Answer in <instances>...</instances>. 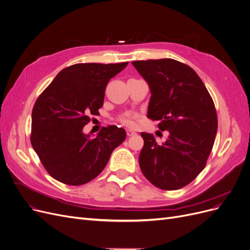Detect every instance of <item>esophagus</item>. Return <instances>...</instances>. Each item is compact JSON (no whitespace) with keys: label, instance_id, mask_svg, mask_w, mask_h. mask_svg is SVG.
Masks as SVG:
<instances>
[{"label":"esophagus","instance_id":"1","mask_svg":"<svg viewBox=\"0 0 250 250\" xmlns=\"http://www.w3.org/2000/svg\"><path fill=\"white\" fill-rule=\"evenodd\" d=\"M136 134H137V133H136L135 131H133V129H129V128L126 129V135H127L128 137L134 136V135H136Z\"/></svg>","mask_w":250,"mask_h":250}]
</instances>
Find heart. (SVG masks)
Wrapping results in <instances>:
<instances>
[{"mask_svg":"<svg viewBox=\"0 0 250 250\" xmlns=\"http://www.w3.org/2000/svg\"><path fill=\"white\" fill-rule=\"evenodd\" d=\"M119 121H121V123L126 126H134L136 125L135 117L131 113L123 114L121 117H119Z\"/></svg>","mask_w":250,"mask_h":250,"instance_id":"heart-1","label":"heart"}]
</instances>
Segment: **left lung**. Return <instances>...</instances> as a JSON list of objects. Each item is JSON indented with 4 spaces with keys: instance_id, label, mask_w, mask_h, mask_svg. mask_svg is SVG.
<instances>
[{
    "instance_id": "1",
    "label": "left lung",
    "mask_w": 250,
    "mask_h": 250,
    "mask_svg": "<svg viewBox=\"0 0 250 250\" xmlns=\"http://www.w3.org/2000/svg\"><path fill=\"white\" fill-rule=\"evenodd\" d=\"M151 92L147 116L169 133L158 144L152 134L141 133L139 156L146 179L162 190L188 185L205 167L218 131L211 97L198 74L173 59L134 61Z\"/></svg>"
}]
</instances>
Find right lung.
<instances>
[{"label":"right lung","instance_id":"obj_1","mask_svg":"<svg viewBox=\"0 0 250 250\" xmlns=\"http://www.w3.org/2000/svg\"><path fill=\"white\" fill-rule=\"evenodd\" d=\"M116 64L79 63L62 69L41 94L31 113L32 148L55 180L80 186L95 179L126 133L103 127L97 136L84 134L90 115L98 114L110 79L126 67Z\"/></svg>","mask_w":250,"mask_h":250}]
</instances>
